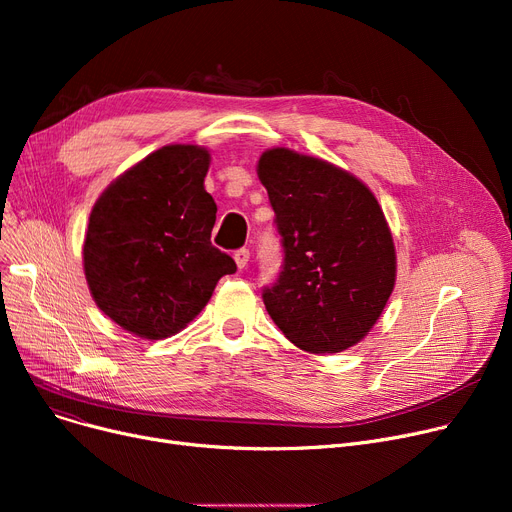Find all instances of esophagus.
<instances>
[{"label":"esophagus","instance_id":"34e87169","mask_svg":"<svg viewBox=\"0 0 512 512\" xmlns=\"http://www.w3.org/2000/svg\"><path fill=\"white\" fill-rule=\"evenodd\" d=\"M249 259H251L249 249H238V251L234 253V261H236V265H238V270H245V267L249 265Z\"/></svg>","mask_w":512,"mask_h":512}]
</instances>
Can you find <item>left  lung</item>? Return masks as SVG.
<instances>
[{
  "mask_svg": "<svg viewBox=\"0 0 512 512\" xmlns=\"http://www.w3.org/2000/svg\"><path fill=\"white\" fill-rule=\"evenodd\" d=\"M257 176L284 245L265 309L301 351L342 353L371 332L396 284L382 205L355 174L286 147L263 151Z\"/></svg>",
  "mask_w": 512,
  "mask_h": 512,
  "instance_id": "left-lung-1",
  "label": "left lung"
}]
</instances>
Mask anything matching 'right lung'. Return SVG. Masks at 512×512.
Instances as JSON below:
<instances>
[{"label":"right lung","mask_w":512,"mask_h":512,"mask_svg":"<svg viewBox=\"0 0 512 512\" xmlns=\"http://www.w3.org/2000/svg\"><path fill=\"white\" fill-rule=\"evenodd\" d=\"M209 164L201 145H166L120 174L91 209L83 245L91 297L134 336L178 334L236 272L209 240L218 211L203 184Z\"/></svg>","instance_id":"1"}]
</instances>
